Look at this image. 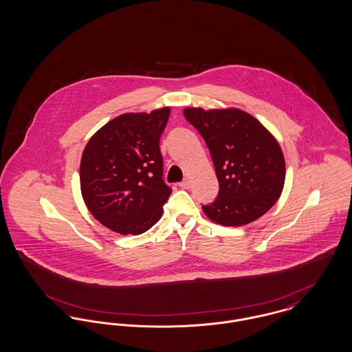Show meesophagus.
I'll return each mask as SVG.
<instances>
[{
  "instance_id": "esophagus-1",
  "label": "esophagus",
  "mask_w": 352,
  "mask_h": 352,
  "mask_svg": "<svg viewBox=\"0 0 352 352\" xmlns=\"http://www.w3.org/2000/svg\"><path fill=\"white\" fill-rule=\"evenodd\" d=\"M179 187H182V188H190V181L188 179H184V181H182L181 184H179Z\"/></svg>"
}]
</instances>
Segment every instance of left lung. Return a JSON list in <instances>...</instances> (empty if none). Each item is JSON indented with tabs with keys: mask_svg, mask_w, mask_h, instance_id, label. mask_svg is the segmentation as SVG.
<instances>
[{
	"mask_svg": "<svg viewBox=\"0 0 352 352\" xmlns=\"http://www.w3.org/2000/svg\"><path fill=\"white\" fill-rule=\"evenodd\" d=\"M184 115L204 138L218 177L217 199L201 206L207 218L240 227L267 214L285 184L284 154L274 135L237 108H184Z\"/></svg>",
	"mask_w": 352,
	"mask_h": 352,
	"instance_id": "1",
	"label": "left lung"
}]
</instances>
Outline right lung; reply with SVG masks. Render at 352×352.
<instances>
[{
  "label": "right lung",
  "instance_id": "obj_1",
  "mask_svg": "<svg viewBox=\"0 0 352 352\" xmlns=\"http://www.w3.org/2000/svg\"><path fill=\"white\" fill-rule=\"evenodd\" d=\"M168 116V107L124 113L101 126L84 148V203L95 219L118 234H144L162 217L173 191L162 179L160 151Z\"/></svg>",
  "mask_w": 352,
  "mask_h": 352
}]
</instances>
